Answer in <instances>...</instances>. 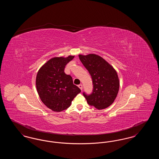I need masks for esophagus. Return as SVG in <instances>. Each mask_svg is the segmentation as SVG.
<instances>
[{"label":"esophagus","instance_id":"34e87169","mask_svg":"<svg viewBox=\"0 0 159 159\" xmlns=\"http://www.w3.org/2000/svg\"><path fill=\"white\" fill-rule=\"evenodd\" d=\"M78 87L80 89V90H81V91H82V89H83V86H82V84H79V85H78Z\"/></svg>","mask_w":159,"mask_h":159}]
</instances>
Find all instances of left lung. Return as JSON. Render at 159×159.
<instances>
[{
    "label": "left lung",
    "mask_w": 159,
    "mask_h": 159,
    "mask_svg": "<svg viewBox=\"0 0 159 159\" xmlns=\"http://www.w3.org/2000/svg\"><path fill=\"white\" fill-rule=\"evenodd\" d=\"M79 57L92 79V93L89 95L83 93L88 104L98 110H102L111 106L117 97L120 86L116 70L98 55L79 54Z\"/></svg>",
    "instance_id": "left-lung-1"
}]
</instances>
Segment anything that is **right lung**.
I'll return each mask as SVG.
<instances>
[{
  "label": "right lung",
  "mask_w": 159,
  "mask_h": 159,
  "mask_svg": "<svg viewBox=\"0 0 159 159\" xmlns=\"http://www.w3.org/2000/svg\"><path fill=\"white\" fill-rule=\"evenodd\" d=\"M75 55L53 57L38 71L36 86L42 102L53 111L60 112L70 106L80 89L73 84L71 76L64 73L66 64Z\"/></svg>",
  "instance_id": "add662e5"
}]
</instances>
